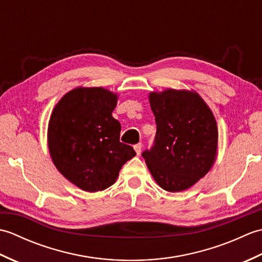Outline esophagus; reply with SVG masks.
Masks as SVG:
<instances>
[{
	"instance_id": "obj_1",
	"label": "esophagus",
	"mask_w": 262,
	"mask_h": 262,
	"mask_svg": "<svg viewBox=\"0 0 262 262\" xmlns=\"http://www.w3.org/2000/svg\"><path fill=\"white\" fill-rule=\"evenodd\" d=\"M134 149L137 155H140L141 152H142V143H138L136 144V145H134Z\"/></svg>"
}]
</instances>
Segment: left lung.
Instances as JSON below:
<instances>
[{"label": "left lung", "instance_id": "8db88e82", "mask_svg": "<svg viewBox=\"0 0 262 262\" xmlns=\"http://www.w3.org/2000/svg\"><path fill=\"white\" fill-rule=\"evenodd\" d=\"M157 122L154 146L143 152L158 185L170 192L190 188L208 173L217 155L213 111L196 91L166 89L148 94Z\"/></svg>", "mask_w": 262, "mask_h": 262}]
</instances>
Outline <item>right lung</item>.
Returning <instances> with one entry per match:
<instances>
[{"mask_svg":"<svg viewBox=\"0 0 262 262\" xmlns=\"http://www.w3.org/2000/svg\"><path fill=\"white\" fill-rule=\"evenodd\" d=\"M118 94L104 88L77 86L62 97L48 122L47 142L54 165L88 192L114 185L134 148L120 143V122L113 117Z\"/></svg>","mask_w":262,"mask_h":262,"instance_id":"1","label":"right lung"}]
</instances>
